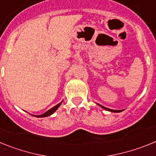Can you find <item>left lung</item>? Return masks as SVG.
Listing matches in <instances>:
<instances>
[{"label":"left lung","mask_w":156,"mask_h":156,"mask_svg":"<svg viewBox=\"0 0 156 156\" xmlns=\"http://www.w3.org/2000/svg\"><path fill=\"white\" fill-rule=\"evenodd\" d=\"M98 105L99 106H101V108H104V109L107 110V111L112 112H122V110H114V109H110V108H105V107H104V106H102V105H99V104H98Z\"/></svg>","instance_id":"1"}]
</instances>
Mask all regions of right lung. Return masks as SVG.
<instances>
[{
	"label": "right lung",
	"instance_id": "right-lung-1",
	"mask_svg": "<svg viewBox=\"0 0 156 156\" xmlns=\"http://www.w3.org/2000/svg\"><path fill=\"white\" fill-rule=\"evenodd\" d=\"M62 102H60L59 104L56 105L55 106H54L53 108H51V109H49L48 111H47L46 112H44V114H41V115H33L34 116H36L37 117V118H41V117H47V116H49V115H51V114H53L56 111V110L58 109V108L59 106L61 105Z\"/></svg>",
	"mask_w": 156,
	"mask_h": 156
}]
</instances>
